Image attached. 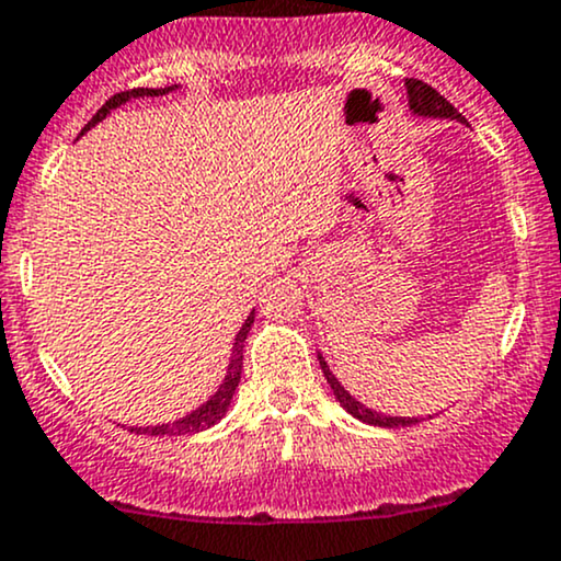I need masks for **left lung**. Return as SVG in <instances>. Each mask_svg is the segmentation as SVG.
<instances>
[{"mask_svg":"<svg viewBox=\"0 0 561 561\" xmlns=\"http://www.w3.org/2000/svg\"><path fill=\"white\" fill-rule=\"evenodd\" d=\"M405 90H408V105H411V113L413 116H424V118H448V122H461L467 124V118L461 116L448 100L443 98L434 87L424 84V81L419 79H405ZM318 360H320V368H323V376L325 381H329V387L333 389V398H336L339 405L344 408V411L350 413V416H355L357 421H363V424H370V426H383V430H400V426H413L419 424V416H387V413H379L374 411V408L363 405L360 400L352 398V394L344 389V383L333 376V370L329 368V363H325V357L318 352Z\"/></svg>","mask_w":561,"mask_h":561,"instance_id":"8db88e82","label":"left lung"}]
</instances>
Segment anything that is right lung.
Segmentation results:
<instances>
[{"instance_id":"add662e5","label":"right lung","mask_w":561,"mask_h":561,"mask_svg":"<svg viewBox=\"0 0 561 561\" xmlns=\"http://www.w3.org/2000/svg\"><path fill=\"white\" fill-rule=\"evenodd\" d=\"M174 90H180V84L163 87V90L137 87V90L113 94L108 103H105L103 108L94 113L92 122H87V127L81 129V135H84V131H90L94 124L103 122L105 116H111V111L122 108L124 103H129V100H135V98H159V94H169V92H174ZM251 325H254V310H251V314L247 318V323L241 325V331L236 333V342H232V352H230L228 374H225L222 383H219L217 392H214L209 400L201 402L196 411H191V413H187V416H182L178 421H169V424H156V426H129V432H137V434H167V437H174V434H196V432L209 430V426H214V424H219V421L225 419V413H228V408H230V402H232V394H236V389H238V381H241L243 342H247Z\"/></svg>"}]
</instances>
